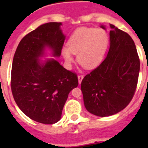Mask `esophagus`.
Masks as SVG:
<instances>
[{"instance_id":"1","label":"esophagus","mask_w":148,"mask_h":148,"mask_svg":"<svg viewBox=\"0 0 148 148\" xmlns=\"http://www.w3.org/2000/svg\"><path fill=\"white\" fill-rule=\"evenodd\" d=\"M77 78H78V83H79V84H81V81H82V80H83V78H84V75H78V77H77Z\"/></svg>"}]
</instances>
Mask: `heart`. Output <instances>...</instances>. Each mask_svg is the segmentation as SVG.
I'll return each mask as SVG.
<instances>
[{
	"instance_id": "obj_1",
	"label": "heart",
	"mask_w": 148,
	"mask_h": 148,
	"mask_svg": "<svg viewBox=\"0 0 148 148\" xmlns=\"http://www.w3.org/2000/svg\"><path fill=\"white\" fill-rule=\"evenodd\" d=\"M109 44V36L103 29L81 27L67 41L62 55L67 64L73 62L72 53L77 54L80 64L88 69L97 67L103 59Z\"/></svg>"
}]
</instances>
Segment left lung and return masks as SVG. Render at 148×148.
<instances>
[{
    "label": "left lung",
    "mask_w": 148,
    "mask_h": 148,
    "mask_svg": "<svg viewBox=\"0 0 148 148\" xmlns=\"http://www.w3.org/2000/svg\"><path fill=\"white\" fill-rule=\"evenodd\" d=\"M101 27L106 30L104 25ZM110 27L107 57L84 77L81 86L86 109L98 117L114 115L126 108L134 95L140 71L133 39L113 24Z\"/></svg>",
    "instance_id": "1"
}]
</instances>
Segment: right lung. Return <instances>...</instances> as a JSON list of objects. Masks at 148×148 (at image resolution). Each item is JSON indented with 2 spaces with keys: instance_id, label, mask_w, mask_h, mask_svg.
I'll return each instance as SVG.
<instances>
[{
  "instance_id": "add662e5",
  "label": "right lung",
  "mask_w": 148,
  "mask_h": 148,
  "mask_svg": "<svg viewBox=\"0 0 148 148\" xmlns=\"http://www.w3.org/2000/svg\"><path fill=\"white\" fill-rule=\"evenodd\" d=\"M61 25L50 22L27 34L13 59L11 90L15 102L24 114L41 124L60 121L69 93L78 85L76 74L55 58L42 59L47 50L54 58L60 56L65 40Z\"/></svg>"
}]
</instances>
